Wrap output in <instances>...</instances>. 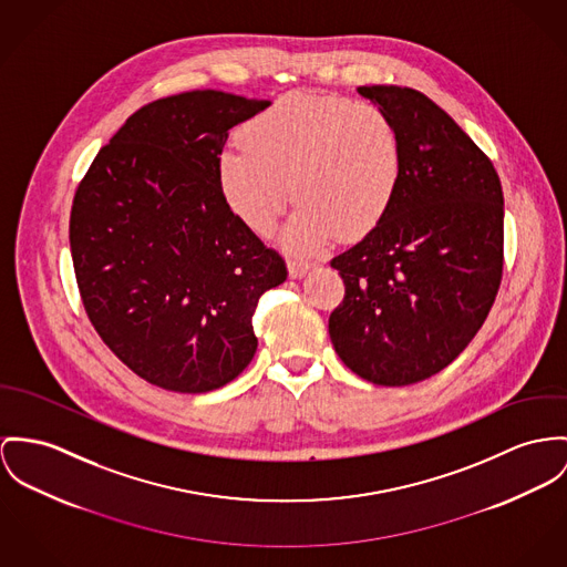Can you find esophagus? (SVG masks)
<instances>
[{"label": "esophagus", "mask_w": 567, "mask_h": 567, "mask_svg": "<svg viewBox=\"0 0 567 567\" xmlns=\"http://www.w3.org/2000/svg\"><path fill=\"white\" fill-rule=\"evenodd\" d=\"M312 267V262L305 261V259H289V274H291V278H300V276H305L306 271Z\"/></svg>", "instance_id": "1"}]
</instances>
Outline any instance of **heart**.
Segmentation results:
<instances>
[{"instance_id":"1","label":"heart","mask_w":567,"mask_h":567,"mask_svg":"<svg viewBox=\"0 0 567 567\" xmlns=\"http://www.w3.org/2000/svg\"><path fill=\"white\" fill-rule=\"evenodd\" d=\"M241 144L218 157V183L230 212L269 235L293 196L300 207L285 233L293 250L337 235L371 233L396 196L403 146L375 105L291 92L241 127Z\"/></svg>"}]
</instances>
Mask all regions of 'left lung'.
<instances>
[{
    "label": "left lung",
    "instance_id": "8db88e82",
    "mask_svg": "<svg viewBox=\"0 0 567 567\" xmlns=\"http://www.w3.org/2000/svg\"><path fill=\"white\" fill-rule=\"evenodd\" d=\"M358 92L399 131L403 171L384 219L330 261L346 298L328 330L355 375L408 386L468 348L494 305L503 278V187L489 157L423 92Z\"/></svg>",
    "mask_w": 567,
    "mask_h": 567
}]
</instances>
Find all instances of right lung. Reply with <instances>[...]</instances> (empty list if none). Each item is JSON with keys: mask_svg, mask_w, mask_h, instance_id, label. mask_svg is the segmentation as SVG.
Listing matches in <instances>:
<instances>
[{"mask_svg": "<svg viewBox=\"0 0 567 567\" xmlns=\"http://www.w3.org/2000/svg\"><path fill=\"white\" fill-rule=\"evenodd\" d=\"M269 101L219 90L157 99L105 144L78 185L69 239L87 319L135 375L216 391L255 358L252 315L285 259L226 205L228 130Z\"/></svg>", "mask_w": 567, "mask_h": 567, "instance_id": "1", "label": "right lung"}]
</instances>
